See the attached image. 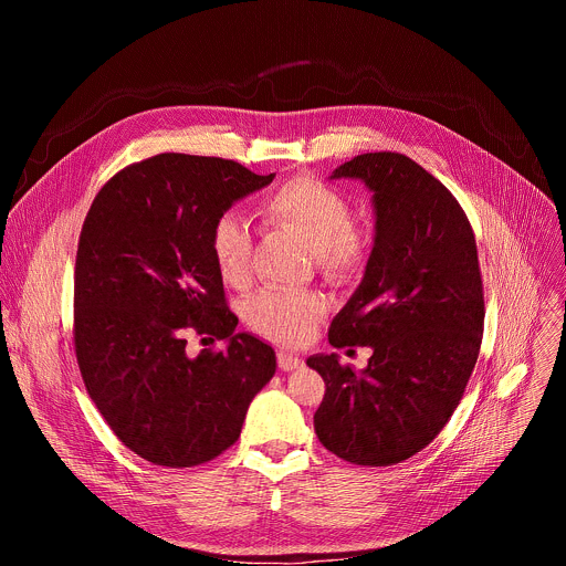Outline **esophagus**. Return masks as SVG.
Returning <instances> with one entry per match:
<instances>
[{
    "label": "esophagus",
    "instance_id": "1",
    "mask_svg": "<svg viewBox=\"0 0 566 566\" xmlns=\"http://www.w3.org/2000/svg\"><path fill=\"white\" fill-rule=\"evenodd\" d=\"M277 365H280V369H284V371H293V369H297V367L302 365V358H300L297 354H293V352L280 349V352H277Z\"/></svg>",
    "mask_w": 566,
    "mask_h": 566
}]
</instances>
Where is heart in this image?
<instances>
[{
    "instance_id": "1",
    "label": "heart",
    "mask_w": 566,
    "mask_h": 566,
    "mask_svg": "<svg viewBox=\"0 0 566 566\" xmlns=\"http://www.w3.org/2000/svg\"><path fill=\"white\" fill-rule=\"evenodd\" d=\"M258 212L273 226L286 228L304 239L313 251L317 273L329 284L343 286L360 277L369 260V239L354 223L352 199L315 177H293L258 206ZM212 264L223 284L247 289L253 277V232L237 212H221L208 234ZM325 315V302L308 291L264 289L247 308L253 332L280 343H304Z\"/></svg>"
}]
</instances>
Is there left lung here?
Returning a JSON list of instances; mask_svg holds the SVG:
<instances>
[{
  "instance_id": "obj_1",
  "label": "left lung",
  "mask_w": 566,
  "mask_h": 566,
  "mask_svg": "<svg viewBox=\"0 0 566 566\" xmlns=\"http://www.w3.org/2000/svg\"><path fill=\"white\" fill-rule=\"evenodd\" d=\"M338 177L374 190L376 239L329 343L374 354L363 371L334 354L306 360L325 380L313 428L343 461L394 465L437 439L474 369L486 315L474 232L452 192L406 154H358Z\"/></svg>"
}]
</instances>
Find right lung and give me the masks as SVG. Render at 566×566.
<instances>
[{
	"label": "right lung",
	"instance_id": "obj_1",
	"mask_svg": "<svg viewBox=\"0 0 566 566\" xmlns=\"http://www.w3.org/2000/svg\"><path fill=\"white\" fill-rule=\"evenodd\" d=\"M273 177L219 156L156 154L118 170L80 230V376L112 432L154 465L192 468L226 452L275 374L266 343L234 334L208 249L212 221ZM192 331L229 347L190 357Z\"/></svg>",
	"mask_w": 566,
	"mask_h": 566
}]
</instances>
